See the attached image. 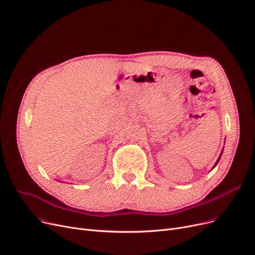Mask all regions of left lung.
Masks as SVG:
<instances>
[{"label":"left lung","mask_w":255,"mask_h":255,"mask_svg":"<svg viewBox=\"0 0 255 255\" xmlns=\"http://www.w3.org/2000/svg\"><path fill=\"white\" fill-rule=\"evenodd\" d=\"M222 153H223V150H222V152H221V154H220V156H219V158H218V160L216 161V163H215V165H214V168L216 167V165L218 164V162H219V160H220V158H221V156H222Z\"/></svg>","instance_id":"8db88e82"}]
</instances>
